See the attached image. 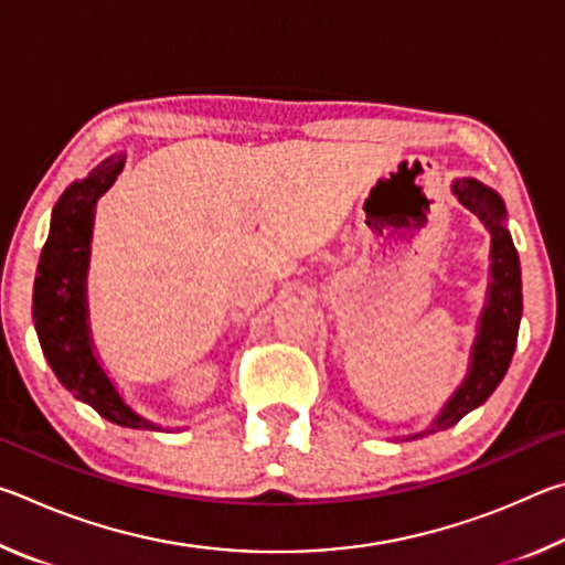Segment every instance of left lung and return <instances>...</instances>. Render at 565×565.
I'll return each mask as SVG.
<instances>
[{"label": "left lung", "instance_id": "obj_1", "mask_svg": "<svg viewBox=\"0 0 565 565\" xmlns=\"http://www.w3.org/2000/svg\"><path fill=\"white\" fill-rule=\"evenodd\" d=\"M454 196L468 212H473L486 224L491 234V269L489 289H486V306L478 317L476 339L468 359V371L451 398L446 401L438 416L424 431L398 436L396 441L408 438H424L428 434L446 431L458 424L468 411H473L489 398L495 386L501 384L519 339L521 313H523V291H521V262L509 232V214L499 191L481 184L478 179L463 177L454 179Z\"/></svg>", "mask_w": 565, "mask_h": 565}]
</instances>
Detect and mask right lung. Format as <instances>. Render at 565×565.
Instances as JSON below:
<instances>
[{
	"mask_svg": "<svg viewBox=\"0 0 565 565\" xmlns=\"http://www.w3.org/2000/svg\"><path fill=\"white\" fill-rule=\"evenodd\" d=\"M127 154L104 159L89 177L66 186L52 209L50 236L42 248L34 279V329L44 359L60 384L89 404L99 416L124 428L164 431L157 420L134 411L104 371L94 349L87 303V271L97 202L121 174ZM169 431V428H167Z\"/></svg>",
	"mask_w": 565,
	"mask_h": 565,
	"instance_id": "add662e5",
	"label": "right lung"
}]
</instances>
